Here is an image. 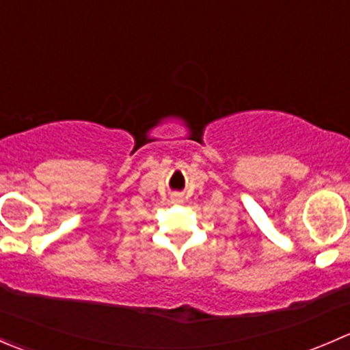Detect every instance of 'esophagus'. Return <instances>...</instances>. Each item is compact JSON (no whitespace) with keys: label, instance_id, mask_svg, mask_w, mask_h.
<instances>
[{"label":"esophagus","instance_id":"obj_1","mask_svg":"<svg viewBox=\"0 0 350 350\" xmlns=\"http://www.w3.org/2000/svg\"><path fill=\"white\" fill-rule=\"evenodd\" d=\"M181 201V196H174L172 198V203H179Z\"/></svg>","mask_w":350,"mask_h":350}]
</instances>
